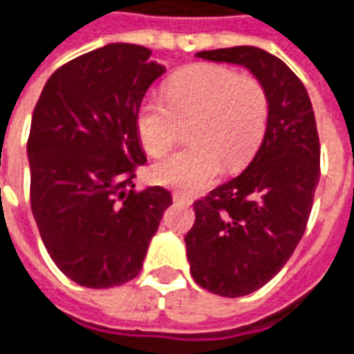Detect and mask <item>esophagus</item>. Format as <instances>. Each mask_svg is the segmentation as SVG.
Instances as JSON below:
<instances>
[{
  "instance_id": "34e87169",
  "label": "esophagus",
  "mask_w": 354,
  "mask_h": 354,
  "mask_svg": "<svg viewBox=\"0 0 354 354\" xmlns=\"http://www.w3.org/2000/svg\"><path fill=\"white\" fill-rule=\"evenodd\" d=\"M173 201L177 202V204H185V206H191L192 204V201L189 196H183L179 192H173Z\"/></svg>"
}]
</instances>
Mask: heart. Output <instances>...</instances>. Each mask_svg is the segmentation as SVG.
Instances as JSON below:
<instances>
[{
  "label": "heart",
  "mask_w": 354,
  "mask_h": 354,
  "mask_svg": "<svg viewBox=\"0 0 354 354\" xmlns=\"http://www.w3.org/2000/svg\"><path fill=\"white\" fill-rule=\"evenodd\" d=\"M270 102L252 77L223 65L201 63L179 71L165 82V100L142 102L136 117L138 138L150 156L167 153L192 123L194 146L152 167V179L185 194H196L218 181L223 169L245 167L264 140Z\"/></svg>",
  "instance_id": "obj_1"
}]
</instances>
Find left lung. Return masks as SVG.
I'll return each instance as SVG.
<instances>
[{"instance_id":"obj_1","label":"left lung","mask_w":354,"mask_h":354,"mask_svg":"<svg viewBox=\"0 0 354 354\" xmlns=\"http://www.w3.org/2000/svg\"><path fill=\"white\" fill-rule=\"evenodd\" d=\"M196 57L248 69L270 102L268 129L252 162L194 202L196 219L185 235L194 281L235 299L268 283L303 239L320 181V140L308 92L279 57L254 46Z\"/></svg>"}]
</instances>
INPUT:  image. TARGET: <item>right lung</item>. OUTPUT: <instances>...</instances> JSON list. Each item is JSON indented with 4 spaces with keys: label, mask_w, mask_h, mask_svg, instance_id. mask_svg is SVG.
Segmentation results:
<instances>
[{
    "label": "right lung",
    "mask_w": 354,
    "mask_h": 354,
    "mask_svg": "<svg viewBox=\"0 0 354 354\" xmlns=\"http://www.w3.org/2000/svg\"><path fill=\"white\" fill-rule=\"evenodd\" d=\"M136 44H107L51 75L26 145L30 206L51 260L90 289L140 274L171 192L135 191L146 156L136 117L165 67Z\"/></svg>",
    "instance_id": "obj_1"
}]
</instances>
